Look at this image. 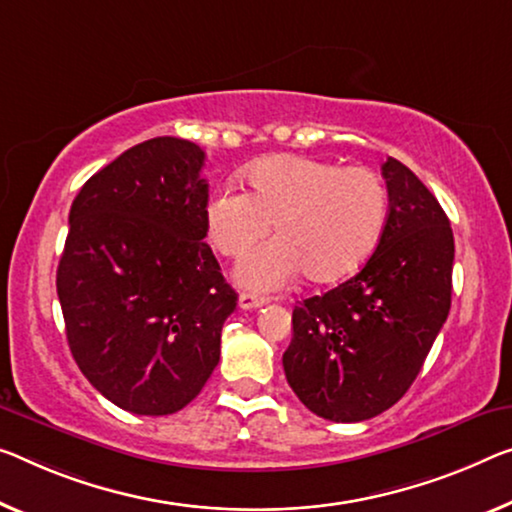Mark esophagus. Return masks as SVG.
I'll return each mask as SVG.
<instances>
[{"label":"esophagus","mask_w":512,"mask_h":512,"mask_svg":"<svg viewBox=\"0 0 512 512\" xmlns=\"http://www.w3.org/2000/svg\"><path fill=\"white\" fill-rule=\"evenodd\" d=\"M270 302V297L258 295V293H240V309H258Z\"/></svg>","instance_id":"34e87169"}]
</instances>
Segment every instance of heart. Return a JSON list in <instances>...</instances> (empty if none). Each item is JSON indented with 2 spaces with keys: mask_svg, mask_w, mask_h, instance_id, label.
<instances>
[{
  "mask_svg": "<svg viewBox=\"0 0 512 512\" xmlns=\"http://www.w3.org/2000/svg\"><path fill=\"white\" fill-rule=\"evenodd\" d=\"M249 194L226 185L206 206L208 240L240 256L263 235L277 238L242 258L238 281L279 288L306 272L313 283L355 274L375 249L387 219V187L368 167H338L306 155H272L245 171Z\"/></svg>",
  "mask_w": 512,
  "mask_h": 512,
  "instance_id": "obj_1",
  "label": "heart"
}]
</instances>
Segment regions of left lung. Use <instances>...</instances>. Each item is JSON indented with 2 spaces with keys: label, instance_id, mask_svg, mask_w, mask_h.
<instances>
[{
  "label": "left lung",
  "instance_id": "8db88e82",
  "mask_svg": "<svg viewBox=\"0 0 512 512\" xmlns=\"http://www.w3.org/2000/svg\"><path fill=\"white\" fill-rule=\"evenodd\" d=\"M389 215L355 277L293 309L283 352L290 389L329 421H366L396 405L419 375L451 309L453 231L403 162L387 157Z\"/></svg>",
  "mask_w": 512,
  "mask_h": 512
}]
</instances>
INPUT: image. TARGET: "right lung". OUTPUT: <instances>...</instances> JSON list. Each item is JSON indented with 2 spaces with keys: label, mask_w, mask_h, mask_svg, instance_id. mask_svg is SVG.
<instances>
[{
  "label": "right lung",
  "mask_w": 512,
  "mask_h": 512,
  "mask_svg": "<svg viewBox=\"0 0 512 512\" xmlns=\"http://www.w3.org/2000/svg\"><path fill=\"white\" fill-rule=\"evenodd\" d=\"M206 153L137 144L86 180L57 270L70 352L121 410L164 416L199 396L238 295L203 242Z\"/></svg>",
  "instance_id": "right-lung-1"
}]
</instances>
